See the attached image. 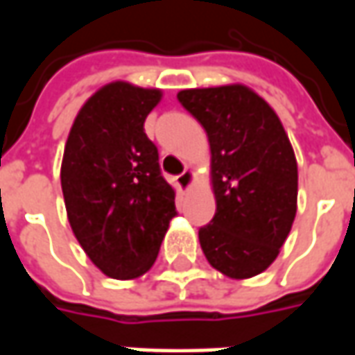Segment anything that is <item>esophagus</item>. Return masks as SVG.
<instances>
[{"instance_id":"obj_1","label":"esophagus","mask_w":355,"mask_h":355,"mask_svg":"<svg viewBox=\"0 0 355 355\" xmlns=\"http://www.w3.org/2000/svg\"><path fill=\"white\" fill-rule=\"evenodd\" d=\"M177 184L180 190H190V186L193 184V173L192 171H184L177 177Z\"/></svg>"}]
</instances>
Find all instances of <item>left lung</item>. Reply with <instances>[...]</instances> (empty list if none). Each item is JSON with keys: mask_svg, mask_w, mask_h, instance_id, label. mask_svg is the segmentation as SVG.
<instances>
[{"mask_svg": "<svg viewBox=\"0 0 355 355\" xmlns=\"http://www.w3.org/2000/svg\"><path fill=\"white\" fill-rule=\"evenodd\" d=\"M177 98L211 146L216 213L200 228L203 254L232 279L259 275L279 254L297 215L289 137L272 106L245 85L184 89Z\"/></svg>", "mask_w": 355, "mask_h": 355, "instance_id": "1", "label": "left lung"}]
</instances>
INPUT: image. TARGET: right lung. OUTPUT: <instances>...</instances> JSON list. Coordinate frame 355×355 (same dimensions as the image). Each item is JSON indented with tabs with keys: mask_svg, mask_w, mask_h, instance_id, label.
<instances>
[{
	"mask_svg": "<svg viewBox=\"0 0 355 355\" xmlns=\"http://www.w3.org/2000/svg\"><path fill=\"white\" fill-rule=\"evenodd\" d=\"M159 89L114 81L89 98L64 146L60 184L73 236L93 264L114 279L146 274L175 209L157 148L144 132Z\"/></svg>",
	"mask_w": 355,
	"mask_h": 355,
	"instance_id": "obj_1",
	"label": "right lung"
}]
</instances>
